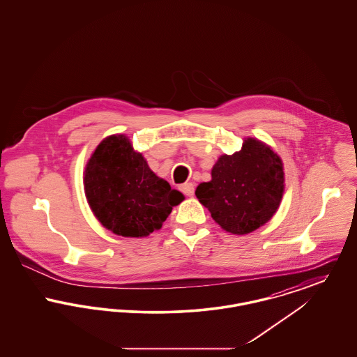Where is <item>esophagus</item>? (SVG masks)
Here are the masks:
<instances>
[{"label": "esophagus", "mask_w": 357, "mask_h": 357, "mask_svg": "<svg viewBox=\"0 0 357 357\" xmlns=\"http://www.w3.org/2000/svg\"><path fill=\"white\" fill-rule=\"evenodd\" d=\"M181 191L187 197H192L194 195V185L192 183H185V185L181 186Z\"/></svg>", "instance_id": "34e87169"}]
</instances>
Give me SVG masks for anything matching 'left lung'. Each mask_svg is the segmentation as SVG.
Wrapping results in <instances>:
<instances>
[{
	"label": "left lung",
	"mask_w": 357,
	"mask_h": 357,
	"mask_svg": "<svg viewBox=\"0 0 357 357\" xmlns=\"http://www.w3.org/2000/svg\"><path fill=\"white\" fill-rule=\"evenodd\" d=\"M284 191L281 158L266 143L246 137L239 151L218 158L211 181L199 183L195 195L223 230L243 236L272 220Z\"/></svg>",
	"instance_id": "8db88e82"
}]
</instances>
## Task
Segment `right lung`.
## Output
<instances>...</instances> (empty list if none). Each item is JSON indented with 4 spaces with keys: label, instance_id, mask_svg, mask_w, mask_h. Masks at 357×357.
Masks as SVG:
<instances>
[{
    "label": "right lung",
    "instance_id": "right-lung-1",
    "mask_svg": "<svg viewBox=\"0 0 357 357\" xmlns=\"http://www.w3.org/2000/svg\"><path fill=\"white\" fill-rule=\"evenodd\" d=\"M85 197L98 221L121 237L159 230L185 197L153 172L123 134L107 136L86 162Z\"/></svg>",
    "mask_w": 357,
    "mask_h": 357
}]
</instances>
